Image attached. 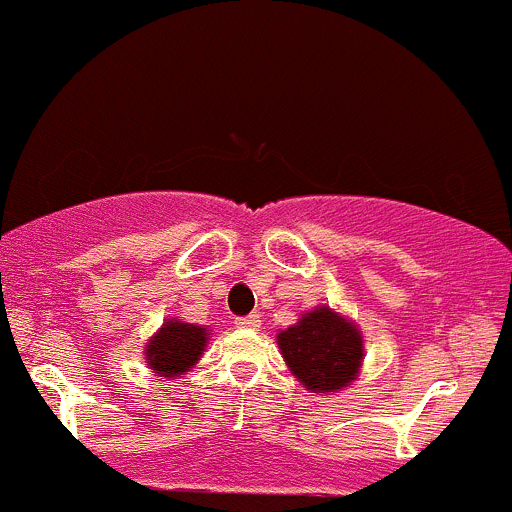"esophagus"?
<instances>
[{"mask_svg":"<svg viewBox=\"0 0 512 512\" xmlns=\"http://www.w3.org/2000/svg\"><path fill=\"white\" fill-rule=\"evenodd\" d=\"M235 325L238 328H247V330H257L262 325V320L257 313H250V316H243V318H235Z\"/></svg>","mask_w":512,"mask_h":512,"instance_id":"1","label":"esophagus"}]
</instances>
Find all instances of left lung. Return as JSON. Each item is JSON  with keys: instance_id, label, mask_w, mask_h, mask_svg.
<instances>
[{"instance_id": "1", "label": "left lung", "mask_w": 512, "mask_h": 512, "mask_svg": "<svg viewBox=\"0 0 512 512\" xmlns=\"http://www.w3.org/2000/svg\"><path fill=\"white\" fill-rule=\"evenodd\" d=\"M291 374L311 393H335L357 379L364 359L362 335L352 320L318 306L277 335Z\"/></svg>"}]
</instances>
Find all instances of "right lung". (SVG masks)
<instances>
[{
	"label": "right lung",
	"mask_w": 512,
	"mask_h": 512,
	"mask_svg": "<svg viewBox=\"0 0 512 512\" xmlns=\"http://www.w3.org/2000/svg\"><path fill=\"white\" fill-rule=\"evenodd\" d=\"M209 342L206 328L167 318L162 328L145 345V362L157 376H179L194 367Z\"/></svg>",
	"instance_id": "obj_1"
}]
</instances>
